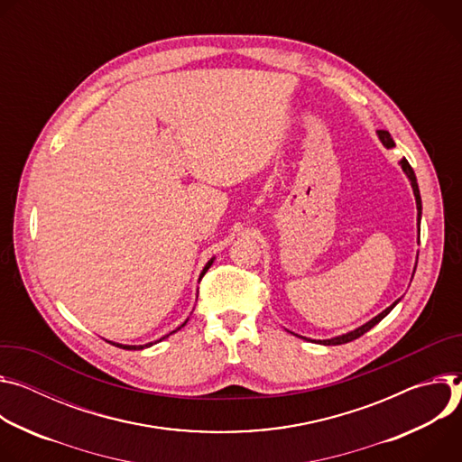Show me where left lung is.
I'll return each mask as SVG.
<instances>
[{
    "mask_svg": "<svg viewBox=\"0 0 462 462\" xmlns=\"http://www.w3.org/2000/svg\"><path fill=\"white\" fill-rule=\"evenodd\" d=\"M378 135H380V139H382V143L387 146V148H393L394 146V141H393V137H391V134L389 132H385V130H378ZM400 165H402V169H403V172L407 174V178L411 180V187H413V192H415V198H417V209H419V222H420V215H422V199H420V190H419V183H417V176H415V171L411 169V165H409V162L403 158L402 162H400ZM400 300V299H398ZM398 300H394L389 309H385L382 314H378L376 318H373L369 323H365V325H362L360 328H356V330H352V332H348V334H343V336H337V337H332V339H323V341H319V343H323V345H343V343H348V341H354V339H357L360 336H364L365 332H369L374 325H378L393 309L396 306V302Z\"/></svg>",
    "mask_w": 462,
    "mask_h": 462,
    "instance_id": "1",
    "label": "left lung"
}]
</instances>
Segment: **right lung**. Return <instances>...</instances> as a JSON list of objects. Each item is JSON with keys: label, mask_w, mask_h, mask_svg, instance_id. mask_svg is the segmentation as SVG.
<instances>
[{"label": "right lung", "mask_w": 462, "mask_h": 462, "mask_svg": "<svg viewBox=\"0 0 462 462\" xmlns=\"http://www.w3.org/2000/svg\"><path fill=\"white\" fill-rule=\"evenodd\" d=\"M211 264H213V259H211V261H209V263H208V266H205V268H203V272H201V275H205V272H208V270H209V268H211ZM185 323H187V321H185ZM185 323H183V325H185ZM183 325H181V327H183ZM162 339H165V337H162ZM162 339H160V341H162ZM114 345H116V346H123V348H126V350H139V348H144V346H150V345H152V343H148V345H144V346H143V345H139V346H135V345H134V346H132V345H119V343H114Z\"/></svg>", "instance_id": "obj_1"}]
</instances>
